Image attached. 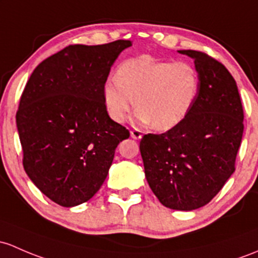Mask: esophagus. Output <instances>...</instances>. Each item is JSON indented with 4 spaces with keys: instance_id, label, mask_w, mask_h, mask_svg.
I'll list each match as a JSON object with an SVG mask.
<instances>
[{
    "instance_id": "esophagus-1",
    "label": "esophagus",
    "mask_w": 258,
    "mask_h": 258,
    "mask_svg": "<svg viewBox=\"0 0 258 258\" xmlns=\"http://www.w3.org/2000/svg\"><path fill=\"white\" fill-rule=\"evenodd\" d=\"M142 136H143V132L141 131V130L135 128V130H132V131H131V137L135 138V140H141Z\"/></svg>"
}]
</instances>
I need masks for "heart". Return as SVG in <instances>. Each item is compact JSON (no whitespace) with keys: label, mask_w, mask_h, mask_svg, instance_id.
Returning <instances> with one entry per match:
<instances>
[{"label":"heart","mask_w":258,"mask_h":258,"mask_svg":"<svg viewBox=\"0 0 258 258\" xmlns=\"http://www.w3.org/2000/svg\"><path fill=\"white\" fill-rule=\"evenodd\" d=\"M199 90L200 75L191 63L141 55L118 65L116 78L104 84L102 100L115 122L126 121L136 104L138 122L168 131L185 120Z\"/></svg>","instance_id":"1"}]
</instances>
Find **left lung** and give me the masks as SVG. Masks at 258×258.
I'll return each instance as SVG.
<instances>
[{
	"label": "left lung",
	"instance_id": "left-lung-1",
	"mask_svg": "<svg viewBox=\"0 0 258 258\" xmlns=\"http://www.w3.org/2000/svg\"><path fill=\"white\" fill-rule=\"evenodd\" d=\"M194 59L200 90L181 123L140 142L145 174L164 207L190 211L211 202L235 172L243 134V108L236 81L213 56L179 50Z\"/></svg>",
	"mask_w": 258,
	"mask_h": 258
}]
</instances>
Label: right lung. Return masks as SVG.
Returning a JSON list of instances; mask_svg holds the SVG:
<instances>
[{
  "mask_svg": "<svg viewBox=\"0 0 258 258\" xmlns=\"http://www.w3.org/2000/svg\"><path fill=\"white\" fill-rule=\"evenodd\" d=\"M130 40L74 44L43 60L22 93L16 122L27 175L65 208L88 202L101 188L115 150L130 137L111 120L102 88Z\"/></svg>",
  "mask_w": 258,
  "mask_h": 258,
  "instance_id": "right-lung-1",
  "label": "right lung"
}]
</instances>
